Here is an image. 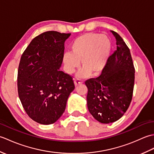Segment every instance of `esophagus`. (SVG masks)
Masks as SVG:
<instances>
[{
	"label": "esophagus",
	"mask_w": 154,
	"mask_h": 154,
	"mask_svg": "<svg viewBox=\"0 0 154 154\" xmlns=\"http://www.w3.org/2000/svg\"><path fill=\"white\" fill-rule=\"evenodd\" d=\"M82 83H83V81L80 79H75V81H74V84H75V87H77L79 85L82 84Z\"/></svg>",
	"instance_id": "obj_1"
}]
</instances>
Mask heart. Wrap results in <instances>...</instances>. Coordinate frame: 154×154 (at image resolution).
Returning <instances> with one entry per match:
<instances>
[{"label":"heart","mask_w":154,"mask_h":154,"mask_svg":"<svg viewBox=\"0 0 154 154\" xmlns=\"http://www.w3.org/2000/svg\"><path fill=\"white\" fill-rule=\"evenodd\" d=\"M71 52H65L63 63L69 74L79 67L80 60L83 67L77 74L78 77L97 76L105 68L111 50V42L105 34L89 32L79 35L72 42Z\"/></svg>","instance_id":"b5f03b06"}]
</instances>
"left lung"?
Returning a JSON list of instances; mask_svg holds the SVG:
<instances>
[{
	"mask_svg": "<svg viewBox=\"0 0 154 154\" xmlns=\"http://www.w3.org/2000/svg\"><path fill=\"white\" fill-rule=\"evenodd\" d=\"M116 50L110 55L99 77L85 81L88 109L99 122L109 124L120 119L131 103L135 69L129 48L116 32Z\"/></svg>",
	"mask_w": 154,
	"mask_h": 154,
	"instance_id": "left-lung-1",
	"label": "left lung"
}]
</instances>
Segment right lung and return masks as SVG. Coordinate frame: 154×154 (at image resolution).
Masks as SVG:
<instances>
[{"instance_id":"1","label":"right lung","mask_w":154,"mask_h":154,"mask_svg":"<svg viewBox=\"0 0 154 154\" xmlns=\"http://www.w3.org/2000/svg\"><path fill=\"white\" fill-rule=\"evenodd\" d=\"M71 34L45 32L26 49L18 71V92L29 117L44 125L54 124L64 112L75 89L69 75L60 71L64 44Z\"/></svg>"}]
</instances>
